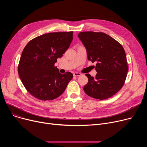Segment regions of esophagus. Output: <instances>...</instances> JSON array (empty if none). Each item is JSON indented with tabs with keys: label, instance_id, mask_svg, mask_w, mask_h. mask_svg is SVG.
I'll list each match as a JSON object with an SVG mask.
<instances>
[{
	"label": "esophagus",
	"instance_id": "1",
	"mask_svg": "<svg viewBox=\"0 0 147 147\" xmlns=\"http://www.w3.org/2000/svg\"><path fill=\"white\" fill-rule=\"evenodd\" d=\"M73 75H74V77H78V76H81V73H74L73 74Z\"/></svg>",
	"mask_w": 147,
	"mask_h": 147
}]
</instances>
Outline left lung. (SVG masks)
Listing matches in <instances>:
<instances>
[{"instance_id":"obj_1","label":"left lung","mask_w":147,"mask_h":147,"mask_svg":"<svg viewBox=\"0 0 147 147\" xmlns=\"http://www.w3.org/2000/svg\"><path fill=\"white\" fill-rule=\"evenodd\" d=\"M78 37L86 49L88 60L97 62L95 77L86 74L88 82L83 88L84 92L100 100L110 98L121 89L126 79L128 66L124 49L102 32H83Z\"/></svg>"}]
</instances>
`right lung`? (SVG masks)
<instances>
[{
  "mask_svg": "<svg viewBox=\"0 0 147 147\" xmlns=\"http://www.w3.org/2000/svg\"><path fill=\"white\" fill-rule=\"evenodd\" d=\"M73 32L46 33L31 40L23 49L18 72L25 88L34 97L53 100L63 94L73 78L55 66L73 40Z\"/></svg>",
  "mask_w": 147,
  "mask_h": 147,
  "instance_id": "1",
  "label": "right lung"
}]
</instances>
